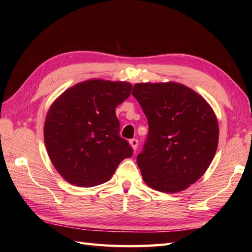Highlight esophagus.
Returning a JSON list of instances; mask_svg holds the SVG:
<instances>
[{"mask_svg": "<svg viewBox=\"0 0 252 252\" xmlns=\"http://www.w3.org/2000/svg\"><path fill=\"white\" fill-rule=\"evenodd\" d=\"M130 145L133 148V151H136V148L138 146V141L136 138H132V140H130Z\"/></svg>", "mask_w": 252, "mask_h": 252, "instance_id": "1", "label": "esophagus"}]
</instances>
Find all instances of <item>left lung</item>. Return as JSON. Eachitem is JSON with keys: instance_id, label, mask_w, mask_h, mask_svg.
Segmentation results:
<instances>
[{"instance_id": "1", "label": "left lung", "mask_w": 252, "mask_h": 252, "mask_svg": "<svg viewBox=\"0 0 252 252\" xmlns=\"http://www.w3.org/2000/svg\"><path fill=\"white\" fill-rule=\"evenodd\" d=\"M132 95L148 120L147 140L137 156L144 182L168 194L186 189L216 155L215 112L202 96L175 82L136 83Z\"/></svg>"}]
</instances>
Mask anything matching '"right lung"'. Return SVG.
Listing matches in <instances>:
<instances>
[{
  "mask_svg": "<svg viewBox=\"0 0 252 252\" xmlns=\"http://www.w3.org/2000/svg\"><path fill=\"white\" fill-rule=\"evenodd\" d=\"M131 90L129 82L93 79L69 88L52 104L44 142L52 163L68 183L103 184L132 156L129 142L119 135L115 111Z\"/></svg>",
  "mask_w": 252,
  "mask_h": 252,
  "instance_id": "1",
  "label": "right lung"
}]
</instances>
